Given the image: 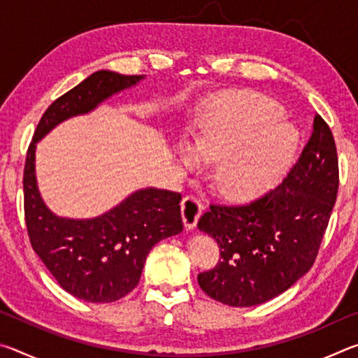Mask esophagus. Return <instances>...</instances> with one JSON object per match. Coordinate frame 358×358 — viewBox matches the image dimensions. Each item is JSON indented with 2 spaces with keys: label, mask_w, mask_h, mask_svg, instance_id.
I'll return each instance as SVG.
<instances>
[{
  "label": "esophagus",
  "mask_w": 358,
  "mask_h": 358,
  "mask_svg": "<svg viewBox=\"0 0 358 358\" xmlns=\"http://www.w3.org/2000/svg\"><path fill=\"white\" fill-rule=\"evenodd\" d=\"M203 211V205L197 196H186L181 202V215H183V222L186 229H194L197 226L199 217Z\"/></svg>",
  "instance_id": "esophagus-1"
}]
</instances>
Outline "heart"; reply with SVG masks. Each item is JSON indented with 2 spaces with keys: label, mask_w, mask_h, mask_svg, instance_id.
Here are the masks:
<instances>
[{
  "label": "heart",
  "mask_w": 358,
  "mask_h": 358,
  "mask_svg": "<svg viewBox=\"0 0 358 358\" xmlns=\"http://www.w3.org/2000/svg\"><path fill=\"white\" fill-rule=\"evenodd\" d=\"M296 138L276 102L254 93L230 92L202 107L192 143L181 142L180 153L191 169L202 161H217L215 181L220 192L229 199H246L281 177L292 161Z\"/></svg>",
  "instance_id": "heart-1"
}]
</instances>
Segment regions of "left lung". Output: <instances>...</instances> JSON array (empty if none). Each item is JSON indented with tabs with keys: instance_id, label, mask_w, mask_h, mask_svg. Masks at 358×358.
Instances as JSON below:
<instances>
[{
	"instance_id": "left-lung-1",
	"label": "left lung",
	"mask_w": 358,
	"mask_h": 358,
	"mask_svg": "<svg viewBox=\"0 0 358 358\" xmlns=\"http://www.w3.org/2000/svg\"><path fill=\"white\" fill-rule=\"evenodd\" d=\"M339 185L336 145L316 115L313 132L280 186L243 205L211 203L197 222L221 260L199 286L229 306H256L287 290L317 257Z\"/></svg>"
}]
</instances>
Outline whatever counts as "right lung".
Segmentation results:
<instances>
[{"mask_svg": "<svg viewBox=\"0 0 358 358\" xmlns=\"http://www.w3.org/2000/svg\"><path fill=\"white\" fill-rule=\"evenodd\" d=\"M143 77L94 72L48 106L27 151L23 202L29 243L59 286L85 301L110 303L137 286L151 248L183 230L181 194L148 187L93 220L58 217L42 202L36 186V142L58 123L93 110Z\"/></svg>", "mask_w": 358, "mask_h": 358, "instance_id": "add662e5", "label": "right lung"}]
</instances>
